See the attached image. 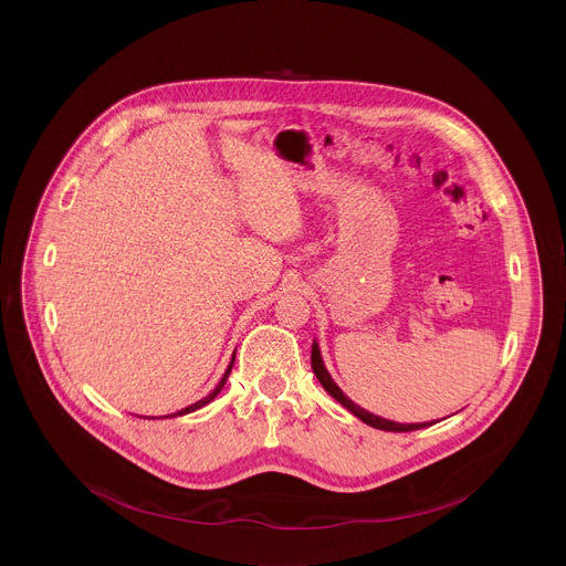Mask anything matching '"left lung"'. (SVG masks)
<instances>
[{"instance_id":"8db88e82","label":"left lung","mask_w":566,"mask_h":566,"mask_svg":"<svg viewBox=\"0 0 566 566\" xmlns=\"http://www.w3.org/2000/svg\"><path fill=\"white\" fill-rule=\"evenodd\" d=\"M311 367H313V374L317 376V380L322 382V387H325L338 402L340 406H345L352 415H356L363 423H367V426H371V428H376V430H385V432H412V430H421V428H428L430 423H412V426H402V423H394V421H387V419H380V417H374V415H369L367 410H363V408H358L356 402H352L345 394H343V389L332 380V376H329V371L325 369V365H322V358H319V349H317V345H313V349H311Z\"/></svg>"}]
</instances>
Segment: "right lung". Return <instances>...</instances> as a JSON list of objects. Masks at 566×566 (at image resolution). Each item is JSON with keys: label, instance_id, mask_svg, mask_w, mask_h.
I'll return each mask as SVG.
<instances>
[{"label": "right lung", "instance_id": "1", "mask_svg": "<svg viewBox=\"0 0 566 566\" xmlns=\"http://www.w3.org/2000/svg\"><path fill=\"white\" fill-rule=\"evenodd\" d=\"M232 363H234V358H232V360H230V365H228V369H226V374H223V378H221V380H219V385H217V387H214V389H212V391H210V394H208V396H206V398H201V400H197V402H195V406H190V408H186V410H181V412H177V415H170V417H181V415H188V412H195V410H199V408H203V406H208V402H210V400H212V398H214V396H217V394H219V391H221V387H223V385H226V378H228V374H230V369H232Z\"/></svg>", "mask_w": 566, "mask_h": 566}]
</instances>
